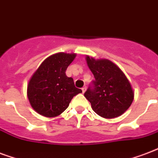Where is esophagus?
Returning <instances> with one entry per match:
<instances>
[{
  "mask_svg": "<svg viewBox=\"0 0 158 158\" xmlns=\"http://www.w3.org/2000/svg\"><path fill=\"white\" fill-rule=\"evenodd\" d=\"M85 90H86V86H84V87L82 88V92L84 93L85 92Z\"/></svg>",
  "mask_w": 158,
  "mask_h": 158,
  "instance_id": "34e87169",
  "label": "esophagus"
}]
</instances>
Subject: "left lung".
<instances>
[{
    "label": "left lung",
    "mask_w": 158,
    "mask_h": 158,
    "mask_svg": "<svg viewBox=\"0 0 158 158\" xmlns=\"http://www.w3.org/2000/svg\"><path fill=\"white\" fill-rule=\"evenodd\" d=\"M88 66L94 76L84 97L93 110L105 118L122 115L132 104L134 93L128 79L120 69L108 60L86 57Z\"/></svg>",
    "instance_id": "obj_1"
}]
</instances>
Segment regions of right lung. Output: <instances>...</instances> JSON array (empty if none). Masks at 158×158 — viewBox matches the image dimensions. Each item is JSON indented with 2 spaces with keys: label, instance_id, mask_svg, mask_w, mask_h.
I'll return each mask as SVG.
<instances>
[{
  "label": "right lung",
  "instance_id": "add662e5",
  "mask_svg": "<svg viewBox=\"0 0 158 158\" xmlns=\"http://www.w3.org/2000/svg\"><path fill=\"white\" fill-rule=\"evenodd\" d=\"M76 54L57 53L45 59L34 73L27 86L31 107L47 118L59 116L69 105L74 96L82 93L65 71Z\"/></svg>",
  "mask_w": 158,
  "mask_h": 158
}]
</instances>
